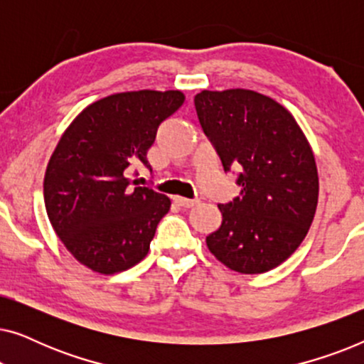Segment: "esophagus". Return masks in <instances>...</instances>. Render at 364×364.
<instances>
[{
  "mask_svg": "<svg viewBox=\"0 0 364 364\" xmlns=\"http://www.w3.org/2000/svg\"><path fill=\"white\" fill-rule=\"evenodd\" d=\"M173 202H176L178 207H183V208H192L198 203V200H193V198H186V197H178V196L173 197Z\"/></svg>",
  "mask_w": 364,
  "mask_h": 364,
  "instance_id": "esophagus-1",
  "label": "esophagus"
}]
</instances>
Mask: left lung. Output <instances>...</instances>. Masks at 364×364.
<instances>
[{
    "label": "left lung",
    "instance_id": "8db88e82",
    "mask_svg": "<svg viewBox=\"0 0 364 364\" xmlns=\"http://www.w3.org/2000/svg\"><path fill=\"white\" fill-rule=\"evenodd\" d=\"M193 102L223 171H240V193L218 203L222 225L207 237L208 250L230 270L265 273L300 247L315 217L310 144L282 104L250 89L202 91Z\"/></svg>",
    "mask_w": 364,
    "mask_h": 364
}]
</instances>
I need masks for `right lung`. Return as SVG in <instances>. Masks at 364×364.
Segmentation results:
<instances>
[{"label":"right lung","instance_id":"obj_1","mask_svg":"<svg viewBox=\"0 0 364 364\" xmlns=\"http://www.w3.org/2000/svg\"><path fill=\"white\" fill-rule=\"evenodd\" d=\"M183 101L181 91L112 94L84 109L59 139L44 176V205L64 247L92 272L112 275L147 255L171 200L139 187L131 172L149 167L159 126Z\"/></svg>","mask_w":364,"mask_h":364}]
</instances>
